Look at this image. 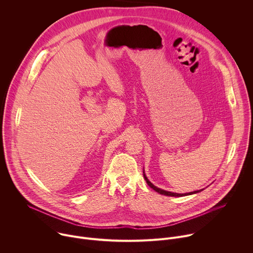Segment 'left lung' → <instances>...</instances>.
Listing matches in <instances>:
<instances>
[{
	"instance_id": "obj_1",
	"label": "left lung",
	"mask_w": 253,
	"mask_h": 253,
	"mask_svg": "<svg viewBox=\"0 0 253 253\" xmlns=\"http://www.w3.org/2000/svg\"><path fill=\"white\" fill-rule=\"evenodd\" d=\"M143 176H144V178H145V180H146V182H147V184L153 189V190H155L156 192H158L159 194H162V195H166V196H174V197H181V196H186V195H191V194H196V193H198V192H201L203 189H200V190H196V191H192V192H188V193H174V192H170V191H166V190H163V189H160V188H158V187H156L155 185H153L149 180H148V178H147V176H146V174H145V172H144V170H143Z\"/></svg>"
}]
</instances>
